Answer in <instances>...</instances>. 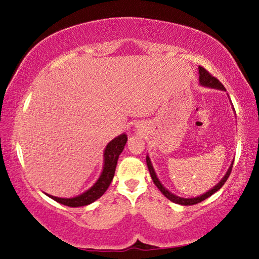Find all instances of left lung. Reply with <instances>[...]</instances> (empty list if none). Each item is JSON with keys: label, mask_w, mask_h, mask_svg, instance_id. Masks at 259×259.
I'll list each match as a JSON object with an SVG mask.
<instances>
[{"label": "left lung", "mask_w": 259, "mask_h": 259, "mask_svg": "<svg viewBox=\"0 0 259 259\" xmlns=\"http://www.w3.org/2000/svg\"><path fill=\"white\" fill-rule=\"evenodd\" d=\"M198 70H199V83L200 85L202 87H206V88H210V89H216V90H222V91H226V89H225L224 85L219 82V80H217L216 78H213V76H211V74L208 72V71L202 68V67H198ZM229 98V97H228ZM233 110L235 111V109L233 107ZM147 166H148V169H149V172H150V176L151 178L153 180V183H155V185L158 187V189L160 190L163 196L168 198V199L170 201H172L175 203H178V205H181V206H191V205H196V203L198 202H201L202 200L207 199L208 197H210L211 195H213L214 192L218 191L219 189L222 188V187L224 186V184L226 183V180L228 179L230 172H232V168H233V164H234V160L232 161V163H230V166L228 168V170L226 171V174H225L224 177L221 179V181L219 183L212 187L211 189H209L208 191H206L205 194H202L200 196H197V197H194V198H183V197H179V196H176L174 195L172 192H170L166 187H164L161 183L160 180H159V178L157 177V174L155 171V168H153L152 163H151V160L149 156L147 155Z\"/></svg>", "instance_id": "8db88e82"}]
</instances>
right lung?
Returning <instances> with one entry per match:
<instances>
[{
    "mask_svg": "<svg viewBox=\"0 0 259 259\" xmlns=\"http://www.w3.org/2000/svg\"><path fill=\"white\" fill-rule=\"evenodd\" d=\"M126 140H128V137L125 134L120 135L115 137L114 139L109 142L107 145L106 149L103 151V167L102 171L99 176L98 180L95 183L91 188L88 189L87 191L82 192L81 195L75 196L72 198H60L49 194H45L52 198L53 200L58 201L59 203H62L64 206L68 207H83L87 205H90L93 201L99 199L106 190L108 187L111 184L113 179L115 167H117V162L120 153L123 151L124 146L126 144Z\"/></svg>",
    "mask_w": 259,
    "mask_h": 259,
    "instance_id": "add662e5",
    "label": "right lung"
}]
</instances>
